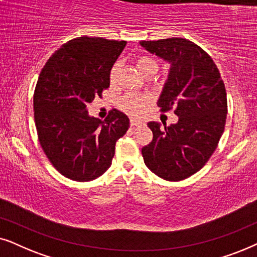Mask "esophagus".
Returning a JSON list of instances; mask_svg holds the SVG:
<instances>
[{
	"label": "esophagus",
	"instance_id": "34e87169",
	"mask_svg": "<svg viewBox=\"0 0 257 257\" xmlns=\"http://www.w3.org/2000/svg\"><path fill=\"white\" fill-rule=\"evenodd\" d=\"M141 124H142V122L138 121V119H134V118L131 119V125L132 126H138V125H141Z\"/></svg>",
	"mask_w": 257,
	"mask_h": 257
}]
</instances>
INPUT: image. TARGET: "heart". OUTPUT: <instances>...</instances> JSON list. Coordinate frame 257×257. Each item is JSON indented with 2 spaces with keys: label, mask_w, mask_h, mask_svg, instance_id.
Segmentation results:
<instances>
[{
  "label": "heart",
  "mask_w": 257,
  "mask_h": 257,
  "mask_svg": "<svg viewBox=\"0 0 257 257\" xmlns=\"http://www.w3.org/2000/svg\"><path fill=\"white\" fill-rule=\"evenodd\" d=\"M136 67H138L139 71L143 75L148 73L155 74L157 71V62L152 57L149 56H141L136 60ZM118 73V64H115L110 70V81L114 82L116 76ZM149 104V97L148 96H140V95H133L129 94L123 97L121 101V108L128 114L133 116H141L145 112L147 105Z\"/></svg>",
  "instance_id": "obj_1"
}]
</instances>
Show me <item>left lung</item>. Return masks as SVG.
<instances>
[{
  "mask_svg": "<svg viewBox=\"0 0 257 257\" xmlns=\"http://www.w3.org/2000/svg\"><path fill=\"white\" fill-rule=\"evenodd\" d=\"M147 51L169 63L159 98L162 111L175 108L179 121L161 129L149 122L153 141L142 148L146 166L161 179L181 181L198 172L216 149L227 118V93L211 57L182 37L141 41Z\"/></svg>",
  "mask_w": 257,
  "mask_h": 257,
  "instance_id": "1",
  "label": "left lung"
}]
</instances>
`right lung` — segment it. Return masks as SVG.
Wrapping results in <instances>:
<instances>
[{"label":"right lung","mask_w":257,"mask_h":257,"mask_svg":"<svg viewBox=\"0 0 257 257\" xmlns=\"http://www.w3.org/2000/svg\"><path fill=\"white\" fill-rule=\"evenodd\" d=\"M125 41L82 36L63 44L47 61L34 93L40 145L68 179L85 182L111 166L115 145L129 128L124 112L112 109L104 121L87 104L110 84V70Z\"/></svg>","instance_id":"obj_1"}]
</instances>
